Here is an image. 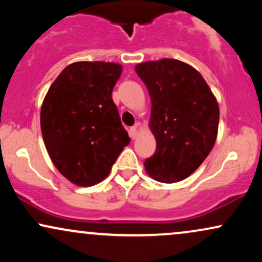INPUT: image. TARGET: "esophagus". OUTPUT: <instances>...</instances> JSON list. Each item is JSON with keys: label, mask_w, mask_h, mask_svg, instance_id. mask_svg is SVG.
<instances>
[{"label": "esophagus", "mask_w": 262, "mask_h": 262, "mask_svg": "<svg viewBox=\"0 0 262 262\" xmlns=\"http://www.w3.org/2000/svg\"><path fill=\"white\" fill-rule=\"evenodd\" d=\"M129 135H130L132 139H135L138 135V124L133 125V127H130V129H129Z\"/></svg>", "instance_id": "34e87169"}]
</instances>
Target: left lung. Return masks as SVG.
I'll return each mask as SVG.
<instances>
[{"mask_svg":"<svg viewBox=\"0 0 262 262\" xmlns=\"http://www.w3.org/2000/svg\"><path fill=\"white\" fill-rule=\"evenodd\" d=\"M151 100L150 128L154 155L144 161L156 181L172 183L198 169L214 146L218 133L217 100L196 69L176 59L135 66Z\"/></svg>","mask_w":262,"mask_h":262,"instance_id":"8db88e82","label":"left lung"}]
</instances>
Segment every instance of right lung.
I'll list each match as a JSON object with an SVG mask.
<instances>
[{
    "instance_id": "1",
    "label": "right lung",
    "mask_w": 262,
    "mask_h": 262,
    "mask_svg": "<svg viewBox=\"0 0 262 262\" xmlns=\"http://www.w3.org/2000/svg\"><path fill=\"white\" fill-rule=\"evenodd\" d=\"M122 74L114 62L66 66L45 96L40 128L45 148L60 172L75 185L106 179L129 144L112 91Z\"/></svg>"
}]
</instances>
